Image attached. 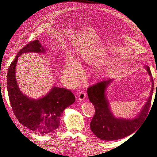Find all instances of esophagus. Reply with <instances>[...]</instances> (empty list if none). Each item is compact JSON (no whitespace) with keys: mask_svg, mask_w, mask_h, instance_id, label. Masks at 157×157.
<instances>
[{"mask_svg":"<svg viewBox=\"0 0 157 157\" xmlns=\"http://www.w3.org/2000/svg\"><path fill=\"white\" fill-rule=\"evenodd\" d=\"M86 98V94L84 92H80L78 94V99L79 101H82Z\"/></svg>","mask_w":157,"mask_h":157,"instance_id":"1","label":"esophagus"}]
</instances>
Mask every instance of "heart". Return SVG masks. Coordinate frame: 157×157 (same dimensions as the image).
Segmentation results:
<instances>
[{"mask_svg":"<svg viewBox=\"0 0 157 157\" xmlns=\"http://www.w3.org/2000/svg\"><path fill=\"white\" fill-rule=\"evenodd\" d=\"M107 54V50L102 45H97L91 48H83L80 50L77 58V63L73 59H68L65 62L64 72L72 79H77L80 73V65L90 64L101 59ZM100 71L101 68L98 67Z\"/></svg>","mask_w":157,"mask_h":157,"instance_id":"obj_1","label":"heart"}]
</instances>
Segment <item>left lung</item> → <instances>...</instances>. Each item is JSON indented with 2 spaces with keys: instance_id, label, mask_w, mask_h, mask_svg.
Returning <instances> with one entry per match:
<instances>
[{
  "instance_id": "obj_1",
  "label": "left lung",
  "mask_w": 157,
  "mask_h": 157,
  "mask_svg": "<svg viewBox=\"0 0 157 157\" xmlns=\"http://www.w3.org/2000/svg\"><path fill=\"white\" fill-rule=\"evenodd\" d=\"M144 68L150 77L151 90L147 102L141 111L132 118L116 117L111 111L110 103L107 97V89L113 81V79L103 80L88 88V99L94 105L96 110L90 126L94 135L99 139L113 141L124 138L134 132L145 119L151 105L154 82L149 67L147 66Z\"/></svg>"
}]
</instances>
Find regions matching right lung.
<instances>
[{
  "label": "right lung",
  "mask_w": 157,
  "mask_h": 157,
  "mask_svg": "<svg viewBox=\"0 0 157 157\" xmlns=\"http://www.w3.org/2000/svg\"><path fill=\"white\" fill-rule=\"evenodd\" d=\"M48 50L39 40L30 42L18 52L10 64L7 75V90L14 115L21 124L37 134H52L59 127L65 109L75 101L70 90L56 86L45 96L33 99L23 94L16 77L18 58L26 53L45 54Z\"/></svg>",
  "instance_id": "1"
}]
</instances>
